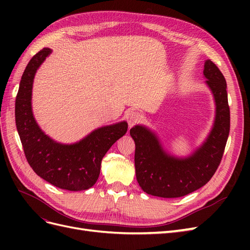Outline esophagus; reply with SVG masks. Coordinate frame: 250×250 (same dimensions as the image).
Returning a JSON list of instances; mask_svg holds the SVG:
<instances>
[{
    "label": "esophagus",
    "mask_w": 250,
    "mask_h": 250,
    "mask_svg": "<svg viewBox=\"0 0 250 250\" xmlns=\"http://www.w3.org/2000/svg\"><path fill=\"white\" fill-rule=\"evenodd\" d=\"M141 119H142V113L138 110H131L128 112V115H127V121H128V124H129L130 127H132L134 124L140 122Z\"/></svg>",
    "instance_id": "1"
}]
</instances>
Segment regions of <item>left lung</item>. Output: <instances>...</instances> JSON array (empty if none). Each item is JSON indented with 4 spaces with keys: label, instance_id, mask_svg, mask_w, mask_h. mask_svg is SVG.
<instances>
[{
    "label": "left lung",
    "instance_id": "8db88e82",
    "mask_svg": "<svg viewBox=\"0 0 250 250\" xmlns=\"http://www.w3.org/2000/svg\"><path fill=\"white\" fill-rule=\"evenodd\" d=\"M203 75L214 97L215 119L206 141L190 155L179 157L167 152L156 133L146 126L135 125L130 129L135 143V175L142 190L149 195L183 197L208 184L221 162L230 127L228 86L209 59L204 62Z\"/></svg>",
    "mask_w": 250,
    "mask_h": 250
}]
</instances>
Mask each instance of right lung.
I'll list each match as a JSON object with an SVG mask.
<instances>
[{
	"label": "right lung",
	"mask_w": 250,
	"mask_h": 250,
	"mask_svg": "<svg viewBox=\"0 0 250 250\" xmlns=\"http://www.w3.org/2000/svg\"><path fill=\"white\" fill-rule=\"evenodd\" d=\"M52 50L43 48L31 58L22 74L16 99V123L30 167L51 185L67 191L92 188L99 177L102 158L127 132L122 121L102 126L73 144L51 139L36 123L32 112V87L36 71Z\"/></svg>",
	"instance_id": "1"
}]
</instances>
